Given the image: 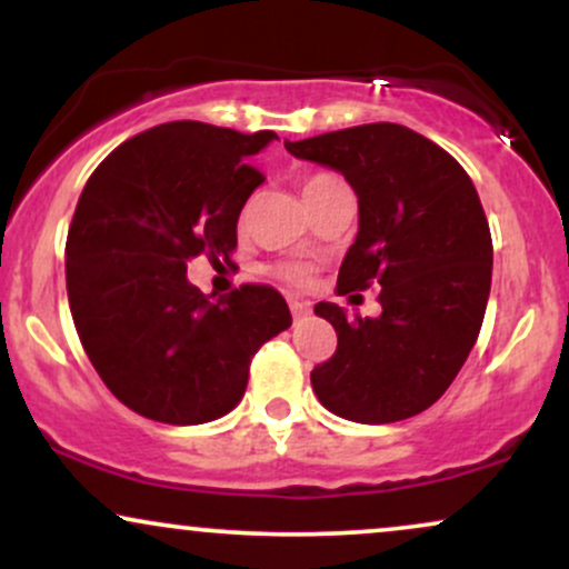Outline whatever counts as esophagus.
<instances>
[{
	"mask_svg": "<svg viewBox=\"0 0 569 569\" xmlns=\"http://www.w3.org/2000/svg\"><path fill=\"white\" fill-rule=\"evenodd\" d=\"M291 316L293 318H302V316H307V312H310V305L307 302H299V299H291Z\"/></svg>",
	"mask_w": 569,
	"mask_h": 569,
	"instance_id": "1",
	"label": "esophagus"
}]
</instances>
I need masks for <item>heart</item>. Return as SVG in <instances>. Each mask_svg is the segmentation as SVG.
Returning <instances> with one entry per match:
<instances>
[{
	"label": "heart",
	"mask_w": 569,
	"mask_h": 569,
	"mask_svg": "<svg viewBox=\"0 0 569 569\" xmlns=\"http://www.w3.org/2000/svg\"><path fill=\"white\" fill-rule=\"evenodd\" d=\"M331 181H337V176H331V173H312V176H307V179L302 181V194H305V198H310L312 192H318V189H323L326 184H331ZM276 276L280 280H286V283L299 286V283H305L310 272H307L305 264L283 262V264L276 267Z\"/></svg>",
	"instance_id": "heart-1"
}]
</instances>
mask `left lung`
<instances>
[{
  "label": "left lung",
  "instance_id": "left-lung-1",
  "mask_svg": "<svg viewBox=\"0 0 569 569\" xmlns=\"http://www.w3.org/2000/svg\"><path fill=\"white\" fill-rule=\"evenodd\" d=\"M358 194V234L337 293L382 286L380 318L318 302L337 350L310 371L318 401L345 420L382 426L420 415L466 363L492 283V234L473 181L439 143L396 122L286 141Z\"/></svg>",
  "mask_w": 569,
  "mask_h": 569
}]
</instances>
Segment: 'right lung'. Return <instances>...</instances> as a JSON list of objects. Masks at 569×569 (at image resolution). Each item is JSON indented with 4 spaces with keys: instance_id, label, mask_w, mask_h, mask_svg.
Masks as SVG:
<instances>
[{
    "instance_id": "right-lung-1",
    "label": "right lung",
    "mask_w": 569,
    "mask_h": 569,
    "mask_svg": "<svg viewBox=\"0 0 569 569\" xmlns=\"http://www.w3.org/2000/svg\"><path fill=\"white\" fill-rule=\"evenodd\" d=\"M272 130L179 120L149 128L90 173L67 238V293L98 377L136 415L200 426L238 407L248 367L291 326L286 299L243 283L211 299L187 262L238 248V217L264 181L251 154Z\"/></svg>"
}]
</instances>
